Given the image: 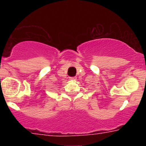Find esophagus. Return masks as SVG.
<instances>
[{
  "mask_svg": "<svg viewBox=\"0 0 146 146\" xmlns=\"http://www.w3.org/2000/svg\"><path fill=\"white\" fill-rule=\"evenodd\" d=\"M77 79L75 77H69V80H75Z\"/></svg>",
  "mask_w": 146,
  "mask_h": 146,
  "instance_id": "1",
  "label": "esophagus"
}]
</instances>
